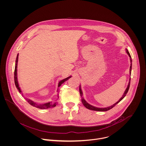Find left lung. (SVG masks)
<instances>
[{"label": "left lung", "instance_id": "1", "mask_svg": "<svg viewBox=\"0 0 146 146\" xmlns=\"http://www.w3.org/2000/svg\"><path fill=\"white\" fill-rule=\"evenodd\" d=\"M126 52H127V53L128 54V55L129 56V57H130L131 65H130V76H131V69H132V60H131V56H130V54L129 52L128 51V50H127V49H126ZM130 81H131V78H130V80H129V84H128L127 88V89H126V90H125V93H124V94H123V96L121 97V99H120V100H119L117 102H116L115 104H114V105H113L112 106H109V107H108V108H96V107H94V106H92V105H89L88 103H87V102H86V101L84 100V98H83V97H82V92L81 89V87H80V89H79V90H80V96H81V101H82V104L84 105V106L86 108H87L88 109L91 110L98 111H108V110H109L110 109H112L113 108H114V106H115L117 104H118L121 101H122V100L125 98V97L126 96V94H127V92H128V91H129V88H130Z\"/></svg>", "mask_w": 146, "mask_h": 146}]
</instances>
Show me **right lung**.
<instances>
[{"mask_svg":"<svg viewBox=\"0 0 146 146\" xmlns=\"http://www.w3.org/2000/svg\"><path fill=\"white\" fill-rule=\"evenodd\" d=\"M17 61H18V54L17 55L16 57V62H15V71H14V81H15V86L16 87V88L17 89V90H19V92L20 93H21V90L19 86V84H18V82H17ZM71 77V76H69L61 81H60L58 83V87L60 86L61 85V84H62L65 81H67L69 78H70ZM22 96H23L22 94ZM25 100L27 101V102L32 106H33V107L38 108V109H48V108H53L55 107L56 106V105H57V101H56L54 102H48V103H45V104H36L35 102H34L33 101L30 100H28L26 99Z\"/></svg>","mask_w":146,"mask_h":146,"instance_id":"obj_1","label":"right lung"}]
</instances>
